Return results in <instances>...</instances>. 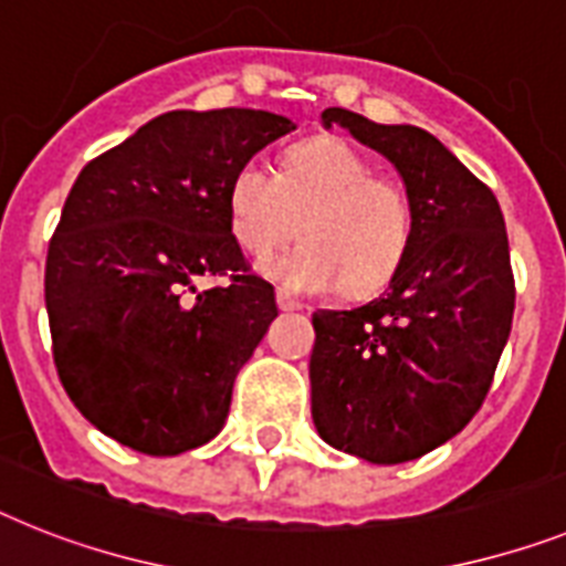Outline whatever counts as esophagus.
<instances>
[{
    "instance_id": "esophagus-1",
    "label": "esophagus",
    "mask_w": 566,
    "mask_h": 566,
    "mask_svg": "<svg viewBox=\"0 0 566 566\" xmlns=\"http://www.w3.org/2000/svg\"><path fill=\"white\" fill-rule=\"evenodd\" d=\"M275 302H279V307H282V311H298V307H302V302H298L291 291H284V287H279V291H275Z\"/></svg>"
}]
</instances>
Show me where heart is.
Wrapping results in <instances>:
<instances>
[{"mask_svg":"<svg viewBox=\"0 0 566 566\" xmlns=\"http://www.w3.org/2000/svg\"><path fill=\"white\" fill-rule=\"evenodd\" d=\"M230 230L244 253L268 259L296 235L302 244L270 264L293 291L339 284L348 296L379 291L411 241V201L400 180L339 137L293 146L273 175L259 160L235 169L227 192Z\"/></svg>","mask_w":566,"mask_h":566,"instance_id":"b5f03b06","label":"heart"}]
</instances>
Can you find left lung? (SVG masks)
<instances>
[{"mask_svg":"<svg viewBox=\"0 0 566 566\" xmlns=\"http://www.w3.org/2000/svg\"><path fill=\"white\" fill-rule=\"evenodd\" d=\"M386 155L411 201V241L382 296L313 313L311 415L327 446L406 463L478 415L510 339L515 279L497 198L434 135L325 108Z\"/></svg>","mask_w":566,"mask_h":566,"instance_id":"left-lung-1","label":"left lung"}]
</instances>
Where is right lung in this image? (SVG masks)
Returning a JSON list of instances; mask_svg holds the SVG:
<instances>
[{
	"label": "right lung",
	"instance_id": "right-lung-1",
	"mask_svg": "<svg viewBox=\"0 0 566 566\" xmlns=\"http://www.w3.org/2000/svg\"><path fill=\"white\" fill-rule=\"evenodd\" d=\"M293 129L255 108L166 112L74 180L45 261L54 365L117 443L172 458L224 429L232 382L279 316L232 235L227 192ZM216 274L231 282L197 287Z\"/></svg>",
	"mask_w": 566,
	"mask_h": 566
}]
</instances>
